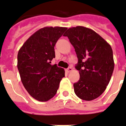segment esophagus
I'll return each instance as SVG.
<instances>
[{
  "label": "esophagus",
  "instance_id": "34e87169",
  "mask_svg": "<svg viewBox=\"0 0 126 126\" xmlns=\"http://www.w3.org/2000/svg\"><path fill=\"white\" fill-rule=\"evenodd\" d=\"M72 70V68L71 66H70V67H68V68L66 69V72H71Z\"/></svg>",
  "mask_w": 126,
  "mask_h": 126
}]
</instances>
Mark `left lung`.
Wrapping results in <instances>:
<instances>
[{"label":"left lung","instance_id":"8db88e82","mask_svg":"<svg viewBox=\"0 0 126 126\" xmlns=\"http://www.w3.org/2000/svg\"><path fill=\"white\" fill-rule=\"evenodd\" d=\"M64 36L68 38L78 58L76 68L80 78L74 84L75 94L81 99L92 101L105 91L111 78V47L97 32L83 26L69 28Z\"/></svg>","mask_w":126,"mask_h":126}]
</instances>
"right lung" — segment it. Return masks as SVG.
<instances>
[{"mask_svg": "<svg viewBox=\"0 0 126 126\" xmlns=\"http://www.w3.org/2000/svg\"><path fill=\"white\" fill-rule=\"evenodd\" d=\"M66 27H45L31 36L18 53L17 67L22 83L31 96L39 101L50 100L56 94L65 70L56 64L54 46Z\"/></svg>", "mask_w": 126, "mask_h": 126, "instance_id": "1", "label": "right lung"}]
</instances>
